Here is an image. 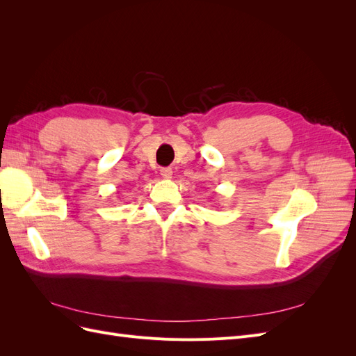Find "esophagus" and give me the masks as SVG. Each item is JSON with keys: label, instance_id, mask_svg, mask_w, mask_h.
<instances>
[{"label": "esophagus", "instance_id": "obj_1", "mask_svg": "<svg viewBox=\"0 0 356 356\" xmlns=\"http://www.w3.org/2000/svg\"><path fill=\"white\" fill-rule=\"evenodd\" d=\"M160 175L163 177L165 179H170L172 178V169L170 168H161L160 169Z\"/></svg>", "mask_w": 356, "mask_h": 356}]
</instances>
